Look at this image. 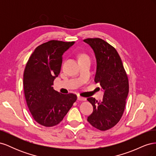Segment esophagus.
Wrapping results in <instances>:
<instances>
[{
    "label": "esophagus",
    "mask_w": 156,
    "mask_h": 156,
    "mask_svg": "<svg viewBox=\"0 0 156 156\" xmlns=\"http://www.w3.org/2000/svg\"><path fill=\"white\" fill-rule=\"evenodd\" d=\"M77 100H79V101H85L86 100V98H84L83 97H81L80 96H77Z\"/></svg>",
    "instance_id": "34e87169"
}]
</instances>
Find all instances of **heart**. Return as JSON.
Here are the masks:
<instances>
[{
  "instance_id": "b5f03b06",
  "label": "heart",
  "mask_w": 156,
  "mask_h": 156,
  "mask_svg": "<svg viewBox=\"0 0 156 156\" xmlns=\"http://www.w3.org/2000/svg\"><path fill=\"white\" fill-rule=\"evenodd\" d=\"M83 57H88V56L87 55L83 54V55H81V56H80V57H79V58H83Z\"/></svg>"
}]
</instances>
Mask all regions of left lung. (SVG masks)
<instances>
[{"label": "left lung", "mask_w": 156, "mask_h": 156, "mask_svg": "<svg viewBox=\"0 0 156 156\" xmlns=\"http://www.w3.org/2000/svg\"><path fill=\"white\" fill-rule=\"evenodd\" d=\"M83 41L95 54L97 68L94 81L104 90L101 101L92 97L87 99L93 106V112L87 120L95 128L106 131L114 127L123 115L129 92L128 77L115 48L98 37Z\"/></svg>", "instance_id": "obj_1"}]
</instances>
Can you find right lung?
<instances>
[{
    "label": "right lung",
    "mask_w": 156,
    "mask_h": 156,
    "mask_svg": "<svg viewBox=\"0 0 156 156\" xmlns=\"http://www.w3.org/2000/svg\"><path fill=\"white\" fill-rule=\"evenodd\" d=\"M74 44L58 40L42 44L26 64L23 87L27 104L33 119L41 126L58 124L77 100L75 94H60L53 87L60 72L62 55Z\"/></svg>",
    "instance_id": "right-lung-1"
}]
</instances>
